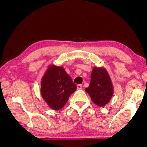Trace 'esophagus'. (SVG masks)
<instances>
[{"instance_id": "obj_1", "label": "esophagus", "mask_w": 147, "mask_h": 147, "mask_svg": "<svg viewBox=\"0 0 147 147\" xmlns=\"http://www.w3.org/2000/svg\"><path fill=\"white\" fill-rule=\"evenodd\" d=\"M83 88V86L82 85V84H78V86H77V89H82Z\"/></svg>"}]
</instances>
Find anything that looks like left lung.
Masks as SVG:
<instances>
[{"mask_svg": "<svg viewBox=\"0 0 147 147\" xmlns=\"http://www.w3.org/2000/svg\"><path fill=\"white\" fill-rule=\"evenodd\" d=\"M85 90L92 102L98 106L103 107L110 101L113 94V88L105 68L94 67L91 72L89 86Z\"/></svg>", "mask_w": 147, "mask_h": 147, "instance_id": "8db88e82", "label": "left lung"}]
</instances>
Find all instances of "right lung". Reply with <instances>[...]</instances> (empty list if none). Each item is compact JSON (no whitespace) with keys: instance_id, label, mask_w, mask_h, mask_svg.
<instances>
[{"instance_id":"1","label":"right lung","mask_w":147,"mask_h":147,"mask_svg":"<svg viewBox=\"0 0 147 147\" xmlns=\"http://www.w3.org/2000/svg\"><path fill=\"white\" fill-rule=\"evenodd\" d=\"M76 89V85L61 66L50 65L41 78V96L54 110L63 108Z\"/></svg>"}]
</instances>
